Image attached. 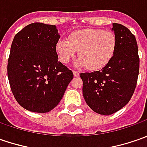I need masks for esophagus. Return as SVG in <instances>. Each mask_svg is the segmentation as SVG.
<instances>
[{"instance_id": "esophagus-1", "label": "esophagus", "mask_w": 147, "mask_h": 147, "mask_svg": "<svg viewBox=\"0 0 147 147\" xmlns=\"http://www.w3.org/2000/svg\"><path fill=\"white\" fill-rule=\"evenodd\" d=\"M73 74H74V75L75 77L79 76V73H78V72H77V71H74V72H73Z\"/></svg>"}]
</instances>
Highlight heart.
I'll use <instances>...</instances> for the list:
<instances>
[{
  "label": "heart",
  "mask_w": 147,
  "mask_h": 147,
  "mask_svg": "<svg viewBox=\"0 0 147 147\" xmlns=\"http://www.w3.org/2000/svg\"><path fill=\"white\" fill-rule=\"evenodd\" d=\"M117 37L113 32L101 29H82L60 39L55 50L59 59L66 64L78 51L76 67H88L89 70H100L109 64L115 53Z\"/></svg>",
  "instance_id": "heart-1"
}]
</instances>
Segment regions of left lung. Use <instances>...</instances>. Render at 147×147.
I'll return each mask as SVG.
<instances>
[{"mask_svg":"<svg viewBox=\"0 0 147 147\" xmlns=\"http://www.w3.org/2000/svg\"><path fill=\"white\" fill-rule=\"evenodd\" d=\"M117 37L115 53L101 70L80 74L82 94L96 113L109 115L121 110L130 100L137 86L139 56L136 37L125 26L113 24Z\"/></svg>","mask_w":147,"mask_h":147,"instance_id":"obj_1","label":"left lung"}]
</instances>
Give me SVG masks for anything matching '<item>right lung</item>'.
Returning <instances> with one entry per match:
<instances>
[{"label": "right lung", "mask_w": 147, "mask_h": 147, "mask_svg": "<svg viewBox=\"0 0 147 147\" xmlns=\"http://www.w3.org/2000/svg\"><path fill=\"white\" fill-rule=\"evenodd\" d=\"M55 25L33 23L14 37L7 65L12 93L27 110L49 112L59 104L73 72L58 61Z\"/></svg>", "instance_id": "obj_1"}]
</instances>
